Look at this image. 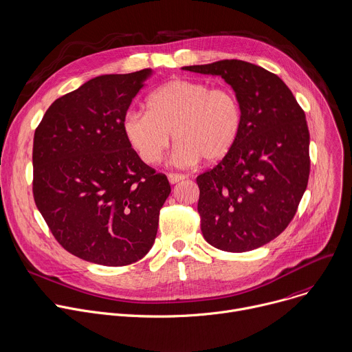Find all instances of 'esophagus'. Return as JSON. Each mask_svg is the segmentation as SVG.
Wrapping results in <instances>:
<instances>
[{
  "label": "esophagus",
  "mask_w": 352,
  "mask_h": 352,
  "mask_svg": "<svg viewBox=\"0 0 352 352\" xmlns=\"http://www.w3.org/2000/svg\"><path fill=\"white\" fill-rule=\"evenodd\" d=\"M184 179H186L184 175H179V173H169V175H168V180H169L172 184H176V183H179V182H182V180H184Z\"/></svg>",
  "instance_id": "obj_1"
}]
</instances>
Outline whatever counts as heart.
<instances>
[{
    "label": "heart",
    "mask_w": 352,
    "mask_h": 352,
    "mask_svg": "<svg viewBox=\"0 0 352 352\" xmlns=\"http://www.w3.org/2000/svg\"><path fill=\"white\" fill-rule=\"evenodd\" d=\"M147 111L124 115L126 142L147 165H157L166 153L172 131L177 142L173 162L192 166L202 158L219 161L233 148L241 127L234 94L206 83L175 79L153 91Z\"/></svg>",
    "instance_id": "obj_1"
}]
</instances>
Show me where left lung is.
Returning a JSON list of instances; mask_svg holds the SVG:
<instances>
[{
  "mask_svg": "<svg viewBox=\"0 0 352 352\" xmlns=\"http://www.w3.org/2000/svg\"><path fill=\"white\" fill-rule=\"evenodd\" d=\"M182 69L221 76L241 111L233 148L197 177L204 239L228 252L259 248L289 226L307 190L305 113L286 83L258 65L225 59Z\"/></svg>",
  "mask_w": 352,
  "mask_h": 352,
  "instance_id": "obj_1",
  "label": "left lung"
}]
</instances>
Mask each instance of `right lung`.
I'll return each instance as SVG.
<instances>
[{
	"label": "right lung",
	"mask_w": 352,
	"mask_h": 352,
	"mask_svg": "<svg viewBox=\"0 0 352 352\" xmlns=\"http://www.w3.org/2000/svg\"><path fill=\"white\" fill-rule=\"evenodd\" d=\"M151 69L97 76L55 100L34 131L33 195L56 241L104 266L151 250L170 194L126 142L122 122Z\"/></svg>",
	"instance_id": "obj_1"
}]
</instances>
